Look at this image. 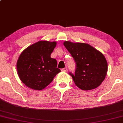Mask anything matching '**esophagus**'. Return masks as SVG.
Wrapping results in <instances>:
<instances>
[{"label":"esophagus","instance_id":"esophagus-1","mask_svg":"<svg viewBox=\"0 0 123 123\" xmlns=\"http://www.w3.org/2000/svg\"><path fill=\"white\" fill-rule=\"evenodd\" d=\"M61 70L62 72H66V71H67V68H64L62 69Z\"/></svg>","mask_w":123,"mask_h":123}]
</instances>
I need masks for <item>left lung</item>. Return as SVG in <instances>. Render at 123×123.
Returning a JSON list of instances; mask_svg holds the SVG:
<instances>
[{
    "mask_svg": "<svg viewBox=\"0 0 123 123\" xmlns=\"http://www.w3.org/2000/svg\"><path fill=\"white\" fill-rule=\"evenodd\" d=\"M64 45L75 62V73H69L75 84L84 90L98 87L107 73L108 64L104 55L88 44L66 41Z\"/></svg>",
    "mask_w": 123,
    "mask_h": 123,
    "instance_id": "obj_1",
    "label": "left lung"
}]
</instances>
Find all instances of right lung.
<instances>
[{
    "label": "right lung",
    "mask_w": 123,
    "mask_h": 123,
    "mask_svg": "<svg viewBox=\"0 0 123 123\" xmlns=\"http://www.w3.org/2000/svg\"><path fill=\"white\" fill-rule=\"evenodd\" d=\"M56 42L40 41L21 53L18 60V74L22 82L33 89L40 90L47 86L60 72L55 59L50 55Z\"/></svg>",
    "instance_id": "add662e5"
}]
</instances>
